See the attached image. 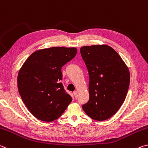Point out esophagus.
I'll return each instance as SVG.
<instances>
[{
    "label": "esophagus",
    "instance_id": "obj_1",
    "mask_svg": "<svg viewBox=\"0 0 148 148\" xmlns=\"http://www.w3.org/2000/svg\"><path fill=\"white\" fill-rule=\"evenodd\" d=\"M73 94H74L75 98H77V91H74V92H73Z\"/></svg>",
    "mask_w": 148,
    "mask_h": 148
}]
</instances>
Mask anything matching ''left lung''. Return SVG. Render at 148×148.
<instances>
[{
	"label": "left lung",
	"mask_w": 148,
	"mask_h": 148,
	"mask_svg": "<svg viewBox=\"0 0 148 148\" xmlns=\"http://www.w3.org/2000/svg\"><path fill=\"white\" fill-rule=\"evenodd\" d=\"M82 58L89 75V100L83 105L96 121L110 118L124 102L130 84L129 70L118 53L108 45L84 46Z\"/></svg>",
	"instance_id": "8db88e82"
}]
</instances>
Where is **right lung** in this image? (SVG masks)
<instances>
[{"label": "right lung", "mask_w": 148, "mask_h": 148, "mask_svg": "<svg viewBox=\"0 0 148 148\" xmlns=\"http://www.w3.org/2000/svg\"><path fill=\"white\" fill-rule=\"evenodd\" d=\"M76 48L52 47L33 52L18 73V88L23 103L42 121L57 119L72 98L61 83L62 67L75 56Z\"/></svg>", "instance_id": "obj_1"}]
</instances>
